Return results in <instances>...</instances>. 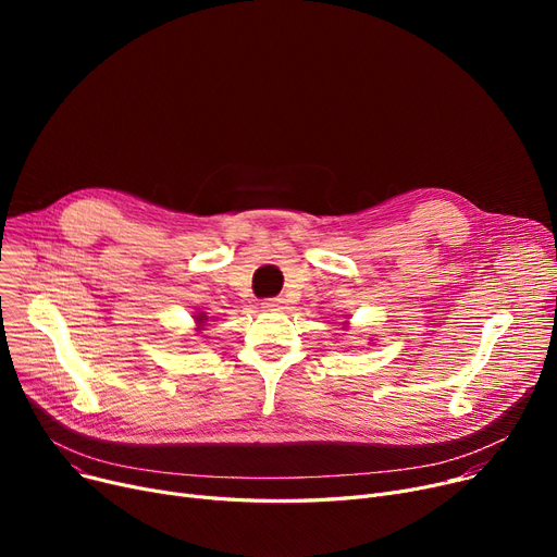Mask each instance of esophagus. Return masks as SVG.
<instances>
[{"mask_svg": "<svg viewBox=\"0 0 557 557\" xmlns=\"http://www.w3.org/2000/svg\"><path fill=\"white\" fill-rule=\"evenodd\" d=\"M261 305H263V309H269V311L284 309V298H269V300H263Z\"/></svg>", "mask_w": 557, "mask_h": 557, "instance_id": "esophagus-1", "label": "esophagus"}]
</instances>
